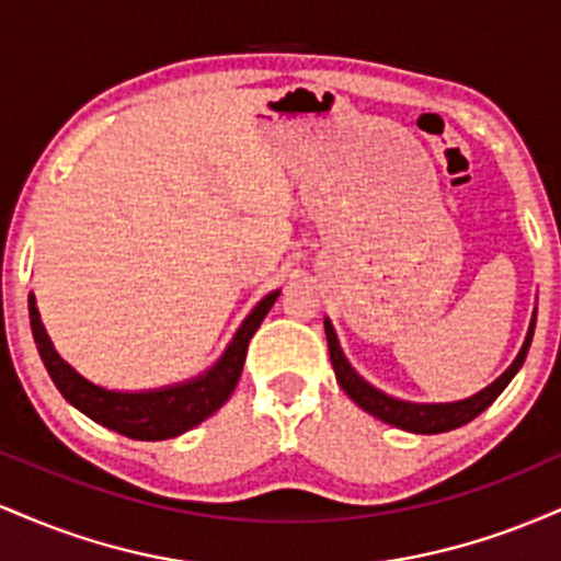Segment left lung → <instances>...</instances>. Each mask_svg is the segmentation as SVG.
<instances>
[{"label":"left lung","mask_w":561,"mask_h":561,"mask_svg":"<svg viewBox=\"0 0 561 561\" xmlns=\"http://www.w3.org/2000/svg\"><path fill=\"white\" fill-rule=\"evenodd\" d=\"M533 330H536V311H533L530 330H527V337L523 347H519L517 358H514L512 366H508L504 375L495 379V382L488 385L485 390H480L478 396L465 398V401H454V403H411V401H401V398L385 396L382 390L371 388L364 377H358V371L353 369V366L347 364V358L343 356V347L337 343V334H334L332 321L324 319L327 345H330L334 377H337L340 388L347 392V398H351L356 405H362L364 411H369L371 416H377V420L416 435L448 433V430L461 427V424L472 422L474 416L482 414V411H485L488 405L504 392L506 385L512 382V377L517 375L519 366L525 364L527 347H530V340H533Z\"/></svg>","instance_id":"8db88e82"}]
</instances>
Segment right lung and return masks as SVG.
<instances>
[{
    "label": "right lung",
    "mask_w": 561,
    "mask_h": 561,
    "mask_svg": "<svg viewBox=\"0 0 561 561\" xmlns=\"http://www.w3.org/2000/svg\"><path fill=\"white\" fill-rule=\"evenodd\" d=\"M276 298H279V289L268 293L248 313V319L242 321V327L231 337L224 356L205 375L169 385V388L141 392L105 390L100 385L89 382L87 377H81L68 362H62L47 330H44L42 317H38L34 293L28 295V317L38 356H42L49 377H53L57 390L62 392V398L70 405H76L81 414H87L89 420L102 424V427L131 437V440H169V437L197 427L199 422L208 420L214 411L229 401V396L237 388V379L242 375L250 337L259 330L261 321L266 319V313L272 311Z\"/></svg>",
    "instance_id": "add662e5"
}]
</instances>
